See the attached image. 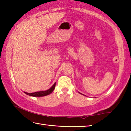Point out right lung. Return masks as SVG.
<instances>
[{"label":"right lung","instance_id":"1","mask_svg":"<svg viewBox=\"0 0 131 131\" xmlns=\"http://www.w3.org/2000/svg\"><path fill=\"white\" fill-rule=\"evenodd\" d=\"M55 84H56V83H55L54 84V85H53L52 87L50 88V89H48L46 91H41L35 92H32V93H28V92H24V93L26 94V95H28L31 96H36V97L44 96H46V95L50 94L51 93L54 91V90L55 89Z\"/></svg>","mask_w":131,"mask_h":131}]
</instances>
